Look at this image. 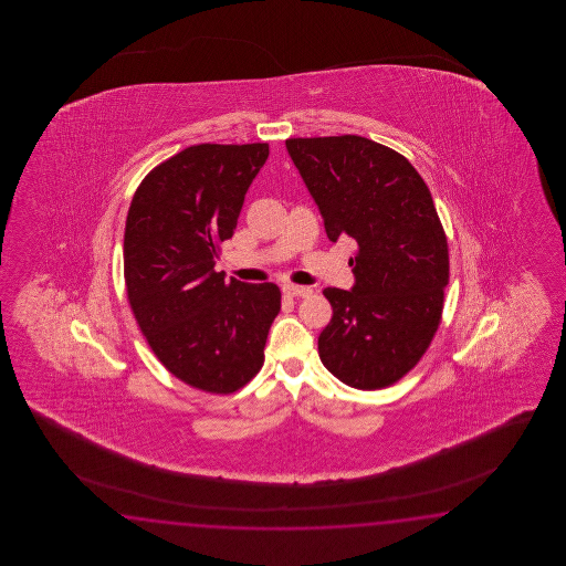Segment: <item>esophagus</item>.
<instances>
[{"label":"esophagus","mask_w":566,"mask_h":566,"mask_svg":"<svg viewBox=\"0 0 566 566\" xmlns=\"http://www.w3.org/2000/svg\"><path fill=\"white\" fill-rule=\"evenodd\" d=\"M283 293L289 297H307V295H312V289L287 283V285H283Z\"/></svg>","instance_id":"34e87169"}]
</instances>
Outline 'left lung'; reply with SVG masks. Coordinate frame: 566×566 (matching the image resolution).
Listing matches in <instances>:
<instances>
[{"label": "left lung", "mask_w": 566, "mask_h": 566, "mask_svg": "<svg viewBox=\"0 0 566 566\" xmlns=\"http://www.w3.org/2000/svg\"><path fill=\"white\" fill-rule=\"evenodd\" d=\"M327 239L358 244L354 287L324 289L332 322L317 339L344 385H395L429 348L443 312L449 253L433 198L409 159L360 135L287 139Z\"/></svg>", "instance_id": "left-lung-1"}]
</instances>
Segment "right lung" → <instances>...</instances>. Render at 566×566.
<instances>
[{
    "instance_id": "obj_1",
    "label": "right lung",
    "mask_w": 566,
    "mask_h": 566,
    "mask_svg": "<svg viewBox=\"0 0 566 566\" xmlns=\"http://www.w3.org/2000/svg\"><path fill=\"white\" fill-rule=\"evenodd\" d=\"M266 157V144L186 147L145 176L127 212L133 315L157 360L205 392L230 395L261 370L281 310L275 283L224 281L214 271Z\"/></svg>"
}]
</instances>
